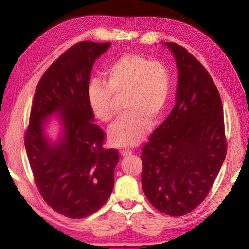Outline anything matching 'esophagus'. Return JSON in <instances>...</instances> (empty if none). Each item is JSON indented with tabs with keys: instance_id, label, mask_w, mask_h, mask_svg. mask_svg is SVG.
Segmentation results:
<instances>
[{
	"instance_id": "1",
	"label": "esophagus",
	"mask_w": 249,
	"mask_h": 249,
	"mask_svg": "<svg viewBox=\"0 0 249 249\" xmlns=\"http://www.w3.org/2000/svg\"><path fill=\"white\" fill-rule=\"evenodd\" d=\"M132 153H133V151L130 149H122L121 150V155L124 156V157H126V156H130V155H132Z\"/></svg>"
}]
</instances>
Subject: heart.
<instances>
[{"mask_svg":"<svg viewBox=\"0 0 249 249\" xmlns=\"http://www.w3.org/2000/svg\"><path fill=\"white\" fill-rule=\"evenodd\" d=\"M105 83L94 80L88 86V102L94 116L108 123L115 115L114 101L126 95V112L108 130L109 141L119 147L141 142L151 123L162 119L170 102L172 79L169 69L159 60L142 54H121L104 71Z\"/></svg>","mask_w":249,"mask_h":249,"instance_id":"1","label":"heart"}]
</instances>
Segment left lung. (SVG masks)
Listing matches in <instances>:
<instances>
[{"mask_svg":"<svg viewBox=\"0 0 249 249\" xmlns=\"http://www.w3.org/2000/svg\"><path fill=\"white\" fill-rule=\"evenodd\" d=\"M179 70L177 102L142 150V185L156 209L183 216L208 196L227 142L220 93L208 70L182 46L166 43Z\"/></svg>","mask_w":249,"mask_h":249,"instance_id":"obj_1","label":"left lung"}]
</instances>
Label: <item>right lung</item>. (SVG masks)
<instances>
[{"instance_id":"1","label":"right lung","mask_w":249,"mask_h":249,"mask_svg":"<svg viewBox=\"0 0 249 249\" xmlns=\"http://www.w3.org/2000/svg\"><path fill=\"white\" fill-rule=\"evenodd\" d=\"M111 43L80 41L58 57L36 87L24 142L34 180L50 208L69 218L95 213L111 196L119 151L105 149V133L94 124L87 90L96 58ZM61 114L64 134L52 145L45 119Z\"/></svg>"}]
</instances>
